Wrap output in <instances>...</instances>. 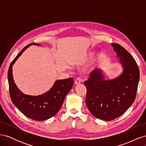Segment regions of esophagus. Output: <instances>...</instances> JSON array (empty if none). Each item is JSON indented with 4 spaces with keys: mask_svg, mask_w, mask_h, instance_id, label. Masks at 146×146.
<instances>
[{
    "mask_svg": "<svg viewBox=\"0 0 146 146\" xmlns=\"http://www.w3.org/2000/svg\"><path fill=\"white\" fill-rule=\"evenodd\" d=\"M81 82H82V79L78 77L77 78L76 81H75V84H76V85H80Z\"/></svg>",
    "mask_w": 146,
    "mask_h": 146,
    "instance_id": "1",
    "label": "esophagus"
}]
</instances>
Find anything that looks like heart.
<instances>
[{"instance_id":"1","label":"heart","mask_w":146,"mask_h":146,"mask_svg":"<svg viewBox=\"0 0 146 146\" xmlns=\"http://www.w3.org/2000/svg\"><path fill=\"white\" fill-rule=\"evenodd\" d=\"M93 55H94V54L92 52H88V53H87V54L86 55L85 58L83 59V60L84 61L89 60H90L91 58H92V56H93Z\"/></svg>"}]
</instances>
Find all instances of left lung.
Masks as SVG:
<instances>
[{"instance_id":"left-lung-1","label":"left lung","mask_w":146,"mask_h":146,"mask_svg":"<svg viewBox=\"0 0 146 146\" xmlns=\"http://www.w3.org/2000/svg\"><path fill=\"white\" fill-rule=\"evenodd\" d=\"M111 44L119 57L122 73L116 78L105 80L102 70L96 68L84 83L87 90L85 102L90 111L107 121L121 116L133 103L139 80V70L133 56L119 44Z\"/></svg>"}]
</instances>
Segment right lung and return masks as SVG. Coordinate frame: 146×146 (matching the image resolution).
I'll return each mask as SVG.
<instances>
[{"label": "right lung", "instance_id": "right-lung-1", "mask_svg": "<svg viewBox=\"0 0 146 146\" xmlns=\"http://www.w3.org/2000/svg\"><path fill=\"white\" fill-rule=\"evenodd\" d=\"M31 45L40 46L36 43H32L25 46L10 64L8 71L10 95L13 104L25 116L35 121H44L58 113L66 95L72 89L74 79L68 78L56 80L49 91L37 96H29L22 92L15 83L12 68L23 52Z\"/></svg>", "mask_w": 146, "mask_h": 146}]
</instances>
